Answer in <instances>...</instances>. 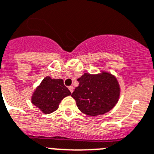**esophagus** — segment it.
I'll return each mask as SVG.
<instances>
[{"label":"esophagus","mask_w":154,"mask_h":154,"mask_svg":"<svg viewBox=\"0 0 154 154\" xmlns=\"http://www.w3.org/2000/svg\"><path fill=\"white\" fill-rule=\"evenodd\" d=\"M68 89H69V90H70L71 93H72V92L74 91V87L72 86H68Z\"/></svg>","instance_id":"1"}]
</instances>
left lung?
Returning a JSON list of instances; mask_svg holds the SVG:
<instances>
[{
	"label": "left lung",
	"instance_id": "1",
	"mask_svg": "<svg viewBox=\"0 0 154 154\" xmlns=\"http://www.w3.org/2000/svg\"><path fill=\"white\" fill-rule=\"evenodd\" d=\"M79 86L72 97L75 100L81 112L97 116L108 112L118 103L120 86L115 75L110 72L100 74L84 73L78 79Z\"/></svg>",
	"mask_w": 154,
	"mask_h": 154
}]
</instances>
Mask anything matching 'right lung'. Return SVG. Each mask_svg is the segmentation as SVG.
<instances>
[{
	"mask_svg": "<svg viewBox=\"0 0 154 154\" xmlns=\"http://www.w3.org/2000/svg\"><path fill=\"white\" fill-rule=\"evenodd\" d=\"M69 95L71 92L64 85L63 79L47 76L33 92L31 101L42 112L48 115L56 111L61 101Z\"/></svg>",
	"mask_w": 154,
	"mask_h": 154,
	"instance_id": "obj_1",
	"label": "right lung"
}]
</instances>
